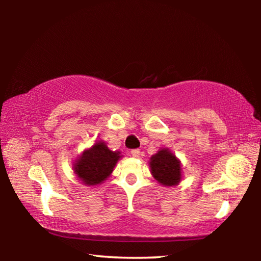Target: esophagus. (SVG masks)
<instances>
[{
	"mask_svg": "<svg viewBox=\"0 0 261 261\" xmlns=\"http://www.w3.org/2000/svg\"><path fill=\"white\" fill-rule=\"evenodd\" d=\"M131 154H132V156H135V158H138V156L140 155V149H138V148H136V149H132V151H131Z\"/></svg>",
	"mask_w": 261,
	"mask_h": 261,
	"instance_id": "1",
	"label": "esophagus"
}]
</instances>
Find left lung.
Listing matches in <instances>:
<instances>
[{
    "label": "left lung",
    "instance_id": "obj_1",
    "mask_svg": "<svg viewBox=\"0 0 261 261\" xmlns=\"http://www.w3.org/2000/svg\"><path fill=\"white\" fill-rule=\"evenodd\" d=\"M152 175L159 183L171 187L180 180V163L173 153L163 148L151 158Z\"/></svg>",
    "mask_w": 261,
    "mask_h": 261
}]
</instances>
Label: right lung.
I'll return each instance as SVG.
<instances>
[{"mask_svg":"<svg viewBox=\"0 0 261 261\" xmlns=\"http://www.w3.org/2000/svg\"><path fill=\"white\" fill-rule=\"evenodd\" d=\"M120 158V152L110 151L103 141L95 143L92 148L84 152L79 160L74 163V173L84 184H100L112 174Z\"/></svg>","mask_w":261,"mask_h":261,"instance_id":"obj_1","label":"right lung"}]
</instances>
